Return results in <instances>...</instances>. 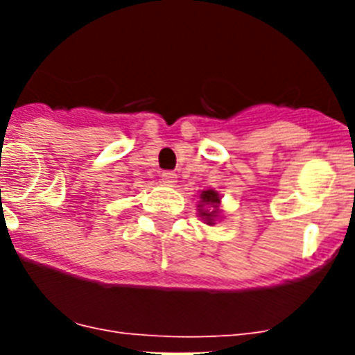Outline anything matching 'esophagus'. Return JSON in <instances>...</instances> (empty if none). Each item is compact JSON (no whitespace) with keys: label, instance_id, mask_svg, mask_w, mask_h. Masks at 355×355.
<instances>
[{"label":"esophagus","instance_id":"esophagus-1","mask_svg":"<svg viewBox=\"0 0 355 355\" xmlns=\"http://www.w3.org/2000/svg\"><path fill=\"white\" fill-rule=\"evenodd\" d=\"M162 181L165 184H168V187H172V184L178 183V174L172 171H163L162 172Z\"/></svg>","mask_w":355,"mask_h":355}]
</instances>
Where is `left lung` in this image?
<instances>
[{
    "instance_id": "left-lung-1",
    "label": "left lung",
    "mask_w": 355,
    "mask_h": 355,
    "mask_svg": "<svg viewBox=\"0 0 355 355\" xmlns=\"http://www.w3.org/2000/svg\"><path fill=\"white\" fill-rule=\"evenodd\" d=\"M200 199H202V205L209 208V209H200V215L206 218V224L211 225L213 222H215L216 213H218V202H220L218 193H216L215 190H206V192L200 193Z\"/></svg>"
}]
</instances>
